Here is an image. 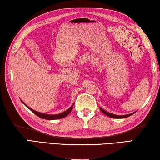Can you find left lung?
<instances>
[{"instance_id": "obj_1", "label": "left lung", "mask_w": 160, "mask_h": 160, "mask_svg": "<svg viewBox=\"0 0 160 160\" xmlns=\"http://www.w3.org/2000/svg\"><path fill=\"white\" fill-rule=\"evenodd\" d=\"M99 108H100V110H101L103 114H105V115H107L108 117H111V118H114V119L126 118V117H129L131 115H132V114H133L134 113L136 112H133V113H131V114H124V115H117V114H112V113L108 112L104 110L102 108H101L100 107Z\"/></svg>"}]
</instances>
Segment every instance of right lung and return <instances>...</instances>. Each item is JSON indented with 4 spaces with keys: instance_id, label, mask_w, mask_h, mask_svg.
I'll use <instances>...</instances> for the list:
<instances>
[{
    "instance_id": "right-lung-1",
    "label": "right lung",
    "mask_w": 160,
    "mask_h": 160,
    "mask_svg": "<svg viewBox=\"0 0 160 160\" xmlns=\"http://www.w3.org/2000/svg\"><path fill=\"white\" fill-rule=\"evenodd\" d=\"M22 102L23 103V104L26 106L27 108H29V110L32 112L34 113L36 115H37L38 117H40L41 119H48V120H53V119H62L64 117H67L68 114L71 112V111L73 109V106H74V103H73V105L70 107L68 110H67L66 111L60 113V114H44V113H42V112H38L36 111V110H33V109H32L29 107H28V106L25 104V103L21 100Z\"/></svg>"
}]
</instances>
